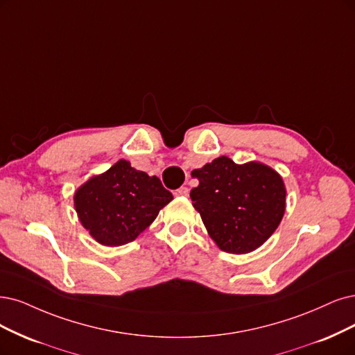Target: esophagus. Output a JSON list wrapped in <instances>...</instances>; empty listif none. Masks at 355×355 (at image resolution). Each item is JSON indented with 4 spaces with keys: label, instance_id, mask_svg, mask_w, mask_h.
<instances>
[{
    "label": "esophagus",
    "instance_id": "34e87169",
    "mask_svg": "<svg viewBox=\"0 0 355 355\" xmlns=\"http://www.w3.org/2000/svg\"><path fill=\"white\" fill-rule=\"evenodd\" d=\"M177 198H187L189 196V189L187 187H180L178 190H175V193H174Z\"/></svg>",
    "mask_w": 355,
    "mask_h": 355
}]
</instances>
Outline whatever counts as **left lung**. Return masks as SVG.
Returning a JSON list of instances; mask_svg holds the SVG:
<instances>
[{"label":"left lung","instance_id":"left-lung-1","mask_svg":"<svg viewBox=\"0 0 355 355\" xmlns=\"http://www.w3.org/2000/svg\"><path fill=\"white\" fill-rule=\"evenodd\" d=\"M191 177L199 180L190 191L193 206L222 252H254L281 224L286 189L273 168L257 161L235 164L219 156L191 171Z\"/></svg>","mask_w":355,"mask_h":355}]
</instances>
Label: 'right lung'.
I'll use <instances>...</instances> for the list:
<instances>
[{
	"mask_svg": "<svg viewBox=\"0 0 355 355\" xmlns=\"http://www.w3.org/2000/svg\"><path fill=\"white\" fill-rule=\"evenodd\" d=\"M171 200L161 180L120 159L74 193V209L90 237L102 245L135 241Z\"/></svg>",
	"mask_w": 355,
	"mask_h": 355,
	"instance_id": "obj_1",
	"label": "right lung"
}]
</instances>
